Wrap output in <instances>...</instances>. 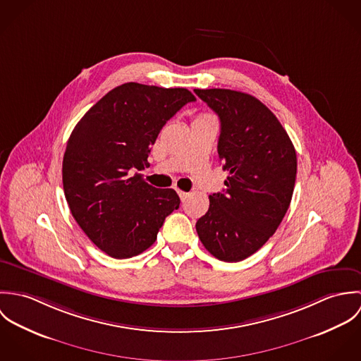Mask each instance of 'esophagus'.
<instances>
[{
    "label": "esophagus",
    "instance_id": "1",
    "mask_svg": "<svg viewBox=\"0 0 361 361\" xmlns=\"http://www.w3.org/2000/svg\"><path fill=\"white\" fill-rule=\"evenodd\" d=\"M178 195H179L180 200H185V199L188 197V193H186V192H182V190H179V189H178Z\"/></svg>",
    "mask_w": 361,
    "mask_h": 361
}]
</instances>
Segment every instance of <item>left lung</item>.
Segmentation results:
<instances>
[{
  "instance_id": "left-lung-1",
  "label": "left lung",
  "mask_w": 361,
  "mask_h": 361,
  "mask_svg": "<svg viewBox=\"0 0 361 361\" xmlns=\"http://www.w3.org/2000/svg\"><path fill=\"white\" fill-rule=\"evenodd\" d=\"M219 116L218 157L229 172L222 193L196 222L214 257L238 262L255 255L275 233L293 195L298 158L278 118L256 97L229 89H195Z\"/></svg>"
}]
</instances>
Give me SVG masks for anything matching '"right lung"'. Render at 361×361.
<instances>
[{"label": "right lung", "instance_id": "add662e5", "mask_svg": "<svg viewBox=\"0 0 361 361\" xmlns=\"http://www.w3.org/2000/svg\"><path fill=\"white\" fill-rule=\"evenodd\" d=\"M192 102L188 89L129 82L108 92L72 130L62 161L65 199L82 231L108 256L147 250L179 208L173 189L153 188L137 171L149 166L166 121Z\"/></svg>", "mask_w": 361, "mask_h": 361}]
</instances>
